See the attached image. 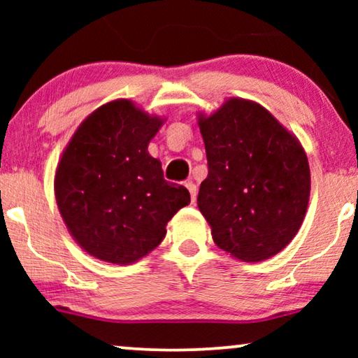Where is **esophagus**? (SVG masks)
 I'll list each match as a JSON object with an SVG mask.
<instances>
[{
  "label": "esophagus",
  "instance_id": "esophagus-1",
  "mask_svg": "<svg viewBox=\"0 0 358 358\" xmlns=\"http://www.w3.org/2000/svg\"><path fill=\"white\" fill-rule=\"evenodd\" d=\"M185 187L189 189V192H190V199H192V202L195 200V195H197V187H195V184L192 182V180H187V182H185Z\"/></svg>",
  "mask_w": 358,
  "mask_h": 358
}]
</instances>
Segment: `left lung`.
Returning <instances> with one entry per match:
<instances>
[{"mask_svg":"<svg viewBox=\"0 0 358 358\" xmlns=\"http://www.w3.org/2000/svg\"><path fill=\"white\" fill-rule=\"evenodd\" d=\"M208 176L197 205L215 244L244 262L275 256L305 220L311 176L305 150L266 107L229 97L199 114Z\"/></svg>","mask_w":358,"mask_h":358,"instance_id":"8db88e82","label":"left lung"}]
</instances>
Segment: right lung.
I'll use <instances>...</instances> for the list:
<instances>
[{
    "instance_id": "1",
    "label": "right lung",
    "mask_w": 358,
    "mask_h": 358,
    "mask_svg": "<svg viewBox=\"0 0 358 358\" xmlns=\"http://www.w3.org/2000/svg\"><path fill=\"white\" fill-rule=\"evenodd\" d=\"M164 119L115 99L86 117L55 171L58 210L73 239L99 261L129 266L156 249L185 205L184 185L164 180L150 141Z\"/></svg>"
}]
</instances>
